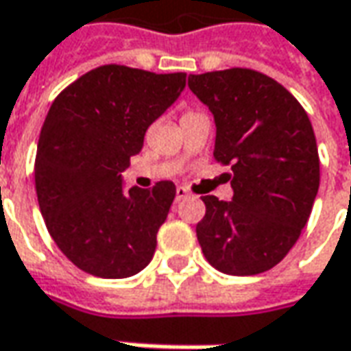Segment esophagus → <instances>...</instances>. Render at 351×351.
Instances as JSON below:
<instances>
[{
  "label": "esophagus",
  "mask_w": 351,
  "mask_h": 351,
  "mask_svg": "<svg viewBox=\"0 0 351 351\" xmlns=\"http://www.w3.org/2000/svg\"><path fill=\"white\" fill-rule=\"evenodd\" d=\"M185 199H189V191L185 187H178L176 189V201L180 203V201H185Z\"/></svg>",
  "instance_id": "esophagus-1"
}]
</instances>
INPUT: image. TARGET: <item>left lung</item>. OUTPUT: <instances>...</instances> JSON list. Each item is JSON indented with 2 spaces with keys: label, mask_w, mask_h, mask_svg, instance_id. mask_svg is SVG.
Returning a JSON list of instances; mask_svg holds the SVG:
<instances>
[{
  "label": "left lung",
  "mask_w": 351,
  "mask_h": 351,
  "mask_svg": "<svg viewBox=\"0 0 351 351\" xmlns=\"http://www.w3.org/2000/svg\"><path fill=\"white\" fill-rule=\"evenodd\" d=\"M214 115V158L232 166V201L204 195L197 239L214 269L251 276L295 245L319 191V150L302 104L253 69L189 75Z\"/></svg>",
  "instance_id": "obj_1"
}]
</instances>
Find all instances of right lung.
Segmentation results:
<instances>
[{"label":"right lung","mask_w":351,"mask_h":351,"mask_svg":"<svg viewBox=\"0 0 351 351\" xmlns=\"http://www.w3.org/2000/svg\"><path fill=\"white\" fill-rule=\"evenodd\" d=\"M185 77L102 65L49 108L34 164L40 213L61 253L93 276L127 278L152 261L176 185L125 193L121 171L148 127L180 98Z\"/></svg>","instance_id":"1"}]
</instances>
